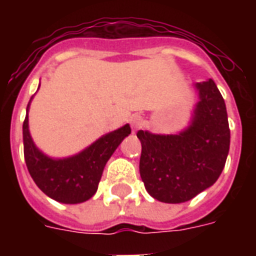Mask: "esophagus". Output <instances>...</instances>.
Returning <instances> with one entry per match:
<instances>
[{
	"label": "esophagus",
	"instance_id": "34e87169",
	"mask_svg": "<svg viewBox=\"0 0 256 256\" xmlns=\"http://www.w3.org/2000/svg\"><path fill=\"white\" fill-rule=\"evenodd\" d=\"M142 122H144V118L140 116H138V114H134V116H132V118H130V124H132V128H134V130L140 128Z\"/></svg>",
	"mask_w": 256,
	"mask_h": 256
}]
</instances>
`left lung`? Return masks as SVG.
Returning a JSON list of instances; mask_svg holds the SVG:
<instances>
[{"label":"left lung","mask_w":256,"mask_h":256,"mask_svg":"<svg viewBox=\"0 0 256 256\" xmlns=\"http://www.w3.org/2000/svg\"><path fill=\"white\" fill-rule=\"evenodd\" d=\"M199 94L191 124L179 134L160 136L140 130V178L152 198L187 202L212 186L230 148L224 100L212 80L195 85Z\"/></svg>","instance_id":"8db88e82"}]
</instances>
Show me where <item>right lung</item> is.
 <instances>
[{
    "label": "right lung",
    "instance_id": "obj_1",
    "mask_svg": "<svg viewBox=\"0 0 256 256\" xmlns=\"http://www.w3.org/2000/svg\"><path fill=\"white\" fill-rule=\"evenodd\" d=\"M22 126L24 156L32 178L40 188L54 200L68 204L86 202L96 194L106 162L120 146L124 136L132 132L128 124L104 134L76 156L54 160L40 152L29 132L28 112Z\"/></svg>",
    "mask_w": 256,
    "mask_h": 256
}]
</instances>
